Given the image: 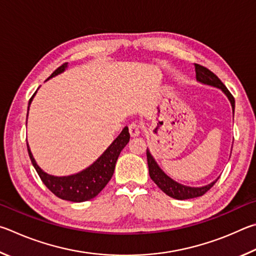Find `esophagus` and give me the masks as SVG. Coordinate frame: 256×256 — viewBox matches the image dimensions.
Instances as JSON below:
<instances>
[{
	"label": "esophagus",
	"mask_w": 256,
	"mask_h": 256,
	"mask_svg": "<svg viewBox=\"0 0 256 256\" xmlns=\"http://www.w3.org/2000/svg\"><path fill=\"white\" fill-rule=\"evenodd\" d=\"M129 132H130V135H132V137L138 136V135H140V126H138V124H135V122L130 124H129Z\"/></svg>",
	"instance_id": "esophagus-1"
}]
</instances>
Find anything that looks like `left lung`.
Returning a JSON list of instances; mask_svg holds the SVG:
<instances>
[{
    "label": "left lung",
    "mask_w": 256,
    "mask_h": 256,
    "mask_svg": "<svg viewBox=\"0 0 256 256\" xmlns=\"http://www.w3.org/2000/svg\"><path fill=\"white\" fill-rule=\"evenodd\" d=\"M194 67H196V80L200 83L212 85V86L220 88L222 91L226 94L227 98H230L232 106V111H234L235 109L234 96H232V93L228 91V88L224 85L222 80L218 78V76L216 74H214L212 70H208L207 67L204 66L194 64ZM146 155H147V164H148V171H150V178L155 182V184L158 186L160 189L164 192V194H166L168 196H171V198L178 199V200H186V199L196 198V196H204L206 192L212 189L214 183H216L218 180L217 178L216 181L212 182L210 184L201 186V188H191V186L180 184V183L176 182L174 180H172L171 178L168 176L160 168L158 163L155 162L154 158L152 156L150 152L148 150H146Z\"/></svg>",
    "instance_id": "8db88e82"
}]
</instances>
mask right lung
<instances>
[{
  "instance_id": "obj_1",
  "label": "right lung",
  "mask_w": 256,
  "mask_h": 256,
  "mask_svg": "<svg viewBox=\"0 0 256 256\" xmlns=\"http://www.w3.org/2000/svg\"><path fill=\"white\" fill-rule=\"evenodd\" d=\"M66 67L67 62L58 67V68L49 76L48 80L62 73V72L66 70ZM34 94L36 93H34V96H31L29 100V106L31 101H32ZM26 118H28V114H26ZM129 138H130V135H129L128 127H124L122 129V132H120V135L116 138L114 142L108 147L104 153H103L96 162L92 165H90L88 168L83 170V171L68 176H50V174L44 172L38 166L37 163H36L34 156L31 154L28 142H26V147H28V153L30 156L31 163H32L34 168H36V171H37L38 176L42 178L44 184L54 194L62 200L72 201V202H83V201L91 200L94 196L100 194L103 190V188H104L108 184V182L111 180V178L114 176V172L116 160L119 158L120 152L128 144Z\"/></svg>"
}]
</instances>
